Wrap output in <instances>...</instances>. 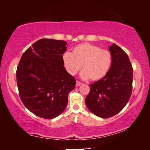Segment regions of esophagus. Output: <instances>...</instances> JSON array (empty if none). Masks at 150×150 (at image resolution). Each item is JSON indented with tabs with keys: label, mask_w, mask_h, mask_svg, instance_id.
Wrapping results in <instances>:
<instances>
[{
	"label": "esophagus",
	"mask_w": 150,
	"mask_h": 150,
	"mask_svg": "<svg viewBox=\"0 0 150 150\" xmlns=\"http://www.w3.org/2000/svg\"><path fill=\"white\" fill-rule=\"evenodd\" d=\"M81 85V83L79 82V81H77V82H76V86H77V87H79V86H80Z\"/></svg>",
	"instance_id": "esophagus-1"
}]
</instances>
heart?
<instances>
[{"label": "heart", "instance_id": "b5f03b06", "mask_svg": "<svg viewBox=\"0 0 150 150\" xmlns=\"http://www.w3.org/2000/svg\"><path fill=\"white\" fill-rule=\"evenodd\" d=\"M62 59L69 75H75L82 67L81 78L83 80L91 79L92 81L103 79L108 74L112 63L111 53L108 50L88 43L76 45L73 53L65 52Z\"/></svg>", "mask_w": 150, "mask_h": 150}]
</instances>
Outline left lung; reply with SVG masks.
Here are the masks:
<instances>
[{
  "label": "left lung",
  "instance_id": "1",
  "mask_svg": "<svg viewBox=\"0 0 150 150\" xmlns=\"http://www.w3.org/2000/svg\"><path fill=\"white\" fill-rule=\"evenodd\" d=\"M112 63L103 79L90 85L85 104L91 112L103 118L116 115L128 103L132 90L133 69L129 57L115 44L108 47Z\"/></svg>",
  "mask_w": 150,
  "mask_h": 150
}]
</instances>
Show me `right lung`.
<instances>
[{
    "mask_svg": "<svg viewBox=\"0 0 150 150\" xmlns=\"http://www.w3.org/2000/svg\"><path fill=\"white\" fill-rule=\"evenodd\" d=\"M67 43L40 39L22 54L16 71L20 97L27 109L39 117L53 119L62 114L76 81L63 66Z\"/></svg>",
    "mask_w": 150,
    "mask_h": 150,
    "instance_id": "1",
    "label": "right lung"
}]
</instances>
